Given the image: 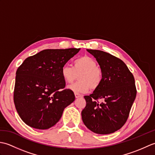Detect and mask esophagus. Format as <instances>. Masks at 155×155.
Wrapping results in <instances>:
<instances>
[{
    "mask_svg": "<svg viewBox=\"0 0 155 155\" xmlns=\"http://www.w3.org/2000/svg\"><path fill=\"white\" fill-rule=\"evenodd\" d=\"M74 96L76 98H79V97H82L80 94H78L77 93H74Z\"/></svg>",
    "mask_w": 155,
    "mask_h": 155,
    "instance_id": "34e87169",
    "label": "esophagus"
}]
</instances>
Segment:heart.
Instances as JSON below:
<instances>
[{
	"mask_svg": "<svg viewBox=\"0 0 155 155\" xmlns=\"http://www.w3.org/2000/svg\"><path fill=\"white\" fill-rule=\"evenodd\" d=\"M61 74L67 83H72L79 74V81L68 87L76 93H87L90 89H97L103 81V73L97 67V62L87 55L76 59L73 67L67 64L62 65Z\"/></svg>",
	"mask_w": 155,
	"mask_h": 155,
	"instance_id": "b5f03b06",
	"label": "heart"
}]
</instances>
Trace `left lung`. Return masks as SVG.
<instances>
[{"mask_svg":"<svg viewBox=\"0 0 155 155\" xmlns=\"http://www.w3.org/2000/svg\"><path fill=\"white\" fill-rule=\"evenodd\" d=\"M87 51L99 64L103 81L93 94L84 97L87 104L82 110V119L94 133H113L123 126L129 116L137 95L134 78L120 58L102 51ZM100 99L104 102L99 103Z\"/></svg>","mask_w":155,"mask_h":155,"instance_id":"obj_1","label":"left lung"}]
</instances>
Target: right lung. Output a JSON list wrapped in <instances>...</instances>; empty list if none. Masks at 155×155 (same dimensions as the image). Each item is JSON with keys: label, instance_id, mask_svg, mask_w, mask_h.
Returning a JSON list of instances; mask_svg holds the SVG:
<instances>
[{"label": "right lung", "instance_id": "1", "mask_svg": "<svg viewBox=\"0 0 155 155\" xmlns=\"http://www.w3.org/2000/svg\"><path fill=\"white\" fill-rule=\"evenodd\" d=\"M80 50L46 49L26 58L18 68L14 103L25 123L45 130L60 120L64 108L75 99L73 91L64 88L61 68Z\"/></svg>", "mask_w": 155, "mask_h": 155}]
</instances>
